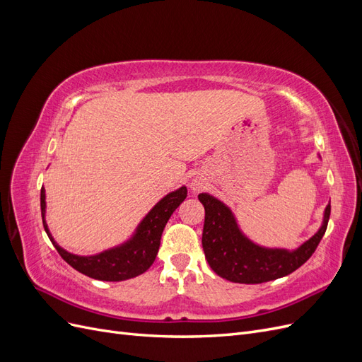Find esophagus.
Instances as JSON below:
<instances>
[{"label":"esophagus","instance_id":"esophagus-1","mask_svg":"<svg viewBox=\"0 0 362 362\" xmlns=\"http://www.w3.org/2000/svg\"><path fill=\"white\" fill-rule=\"evenodd\" d=\"M202 187H204V184H202L199 180H193V181L190 182V189H192L193 193H198Z\"/></svg>","mask_w":362,"mask_h":362}]
</instances>
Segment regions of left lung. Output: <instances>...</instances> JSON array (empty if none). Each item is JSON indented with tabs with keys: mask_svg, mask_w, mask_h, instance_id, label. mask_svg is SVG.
<instances>
[{
	"mask_svg": "<svg viewBox=\"0 0 362 362\" xmlns=\"http://www.w3.org/2000/svg\"><path fill=\"white\" fill-rule=\"evenodd\" d=\"M198 198L205 208L202 247L208 264L221 278L238 284L267 282L299 269L319 246L331 216L329 202L320 228L299 247H267L242 231L234 211L225 202L210 193H199Z\"/></svg>",
	"mask_w": 362,
	"mask_h": 362,
	"instance_id": "1",
	"label": "left lung"
}]
</instances>
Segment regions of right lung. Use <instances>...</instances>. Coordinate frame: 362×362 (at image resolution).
<instances>
[{
	"label": "right lung",
	"mask_w": 362,
	"mask_h": 362,
	"mask_svg": "<svg viewBox=\"0 0 362 362\" xmlns=\"http://www.w3.org/2000/svg\"><path fill=\"white\" fill-rule=\"evenodd\" d=\"M185 198H187V187L185 185H181L180 189L169 192L151 208L149 213L141 218L140 223L136 226L134 233L125 242L93 255L71 254V252L63 249L54 240L45 221L47 194L43 187L40 190V210L43 228H45L51 243L71 267L78 270L83 275L98 281L119 282L136 278L152 266L160 247L163 229L166 226L172 213L177 210Z\"/></svg>",
	"instance_id": "add662e5"
}]
</instances>
